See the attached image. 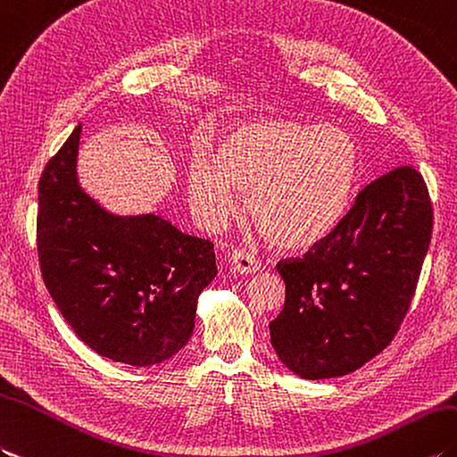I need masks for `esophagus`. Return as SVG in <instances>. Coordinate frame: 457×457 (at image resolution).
Listing matches in <instances>:
<instances>
[{"label": "esophagus", "mask_w": 457, "mask_h": 457, "mask_svg": "<svg viewBox=\"0 0 457 457\" xmlns=\"http://www.w3.org/2000/svg\"><path fill=\"white\" fill-rule=\"evenodd\" d=\"M229 262H231V269L237 274H254L261 270V262L254 259L251 253L243 249H233L229 253Z\"/></svg>", "instance_id": "34e87169"}]
</instances>
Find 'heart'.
<instances>
[{"instance_id": "b5f03b06", "label": "heart", "mask_w": 457, "mask_h": 457, "mask_svg": "<svg viewBox=\"0 0 457 457\" xmlns=\"http://www.w3.org/2000/svg\"><path fill=\"white\" fill-rule=\"evenodd\" d=\"M360 154L335 126L264 119L231 126L218 137L214 162L195 159L187 193L206 226L237 214L249 193L254 224L274 245L305 251L338 228L353 203Z\"/></svg>"}]
</instances>
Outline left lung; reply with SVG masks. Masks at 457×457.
<instances>
[{
    "mask_svg": "<svg viewBox=\"0 0 457 457\" xmlns=\"http://www.w3.org/2000/svg\"><path fill=\"white\" fill-rule=\"evenodd\" d=\"M432 237V204L417 169L397 167L358 193L320 245L277 264L284 310L270 327L280 362L303 379L346 376L399 331Z\"/></svg>",
    "mask_w": 457,
    "mask_h": 457,
    "instance_id": "obj_1",
    "label": "left lung"
}]
</instances>
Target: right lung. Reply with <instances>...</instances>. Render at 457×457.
<instances>
[{"label": "right lung", "mask_w": 457, "mask_h": 457, "mask_svg": "<svg viewBox=\"0 0 457 457\" xmlns=\"http://www.w3.org/2000/svg\"><path fill=\"white\" fill-rule=\"evenodd\" d=\"M81 124L38 183L42 278L81 341L114 362L154 366L195 328L198 295L216 277L214 243L155 214L116 216L79 185Z\"/></svg>", "instance_id": "1"}]
</instances>
